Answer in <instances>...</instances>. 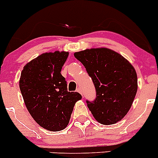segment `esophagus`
<instances>
[{
	"label": "esophagus",
	"mask_w": 158,
	"mask_h": 158,
	"mask_svg": "<svg viewBox=\"0 0 158 158\" xmlns=\"http://www.w3.org/2000/svg\"><path fill=\"white\" fill-rule=\"evenodd\" d=\"M76 91H77L78 93H79V94H81L82 95V89H81V87H78L77 89H76Z\"/></svg>",
	"instance_id": "1"
}]
</instances>
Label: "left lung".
Masks as SVG:
<instances>
[{
    "mask_svg": "<svg viewBox=\"0 0 158 158\" xmlns=\"http://www.w3.org/2000/svg\"><path fill=\"white\" fill-rule=\"evenodd\" d=\"M74 56L86 68L95 86V100L86 101L94 118L103 125L122 120L130 109L138 88L133 66L108 48L86 49Z\"/></svg>",
    "mask_w": 158,
    "mask_h": 158,
    "instance_id": "1",
    "label": "left lung"
}]
</instances>
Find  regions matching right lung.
<instances>
[{"instance_id":"1","label":"right lung","mask_w":158,"mask_h":158,"mask_svg":"<svg viewBox=\"0 0 158 158\" xmlns=\"http://www.w3.org/2000/svg\"><path fill=\"white\" fill-rule=\"evenodd\" d=\"M69 52L44 53L26 64L19 80L25 104L32 118L47 130L57 132L69 124L75 104L82 99L69 92L61 74Z\"/></svg>"}]
</instances>
